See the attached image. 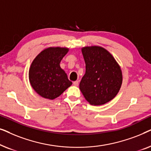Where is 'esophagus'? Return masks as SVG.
Instances as JSON below:
<instances>
[{"label": "esophagus", "mask_w": 151, "mask_h": 151, "mask_svg": "<svg viewBox=\"0 0 151 151\" xmlns=\"http://www.w3.org/2000/svg\"><path fill=\"white\" fill-rule=\"evenodd\" d=\"M73 85H75V86H78V84H79V82H78V80H76V81H74V82H73Z\"/></svg>", "instance_id": "34e87169"}]
</instances>
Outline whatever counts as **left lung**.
I'll list each match as a JSON object with an SVG mask.
<instances>
[{
    "label": "left lung",
    "instance_id": "obj_1",
    "mask_svg": "<svg viewBox=\"0 0 151 151\" xmlns=\"http://www.w3.org/2000/svg\"><path fill=\"white\" fill-rule=\"evenodd\" d=\"M86 72L80 89L90 104L102 105L116 96L122 83L118 64L106 49L98 46L82 49Z\"/></svg>",
    "mask_w": 151,
    "mask_h": 151
}]
</instances>
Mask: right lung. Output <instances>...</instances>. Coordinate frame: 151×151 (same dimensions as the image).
<instances>
[{"label":"right lung","instance_id":"1","mask_svg":"<svg viewBox=\"0 0 151 151\" xmlns=\"http://www.w3.org/2000/svg\"><path fill=\"white\" fill-rule=\"evenodd\" d=\"M69 49L49 47L41 51L31 65L29 79L31 85L42 98L53 100L72 84L60 63Z\"/></svg>","mask_w":151,"mask_h":151}]
</instances>
